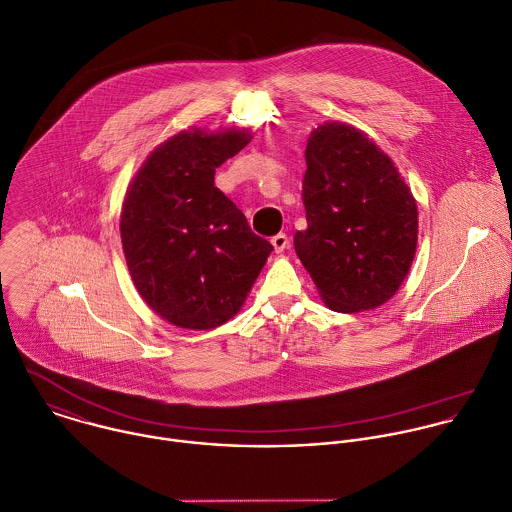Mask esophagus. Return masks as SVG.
<instances>
[{
    "label": "esophagus",
    "instance_id": "obj_1",
    "mask_svg": "<svg viewBox=\"0 0 512 512\" xmlns=\"http://www.w3.org/2000/svg\"><path fill=\"white\" fill-rule=\"evenodd\" d=\"M271 245L275 249V253H283L287 247H289V237L285 233H279L271 239Z\"/></svg>",
    "mask_w": 512,
    "mask_h": 512
}]
</instances>
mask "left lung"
<instances>
[{
  "instance_id": "obj_1",
  "label": "left lung",
  "mask_w": 512,
  "mask_h": 512,
  "mask_svg": "<svg viewBox=\"0 0 512 512\" xmlns=\"http://www.w3.org/2000/svg\"><path fill=\"white\" fill-rule=\"evenodd\" d=\"M307 229L295 253L331 311L384 305L418 245V207L394 160L360 128L323 122L305 146Z\"/></svg>"
}]
</instances>
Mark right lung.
I'll list each match as a JSON object with an SVG mask.
<instances>
[{"mask_svg": "<svg viewBox=\"0 0 512 512\" xmlns=\"http://www.w3.org/2000/svg\"><path fill=\"white\" fill-rule=\"evenodd\" d=\"M251 138L245 128L181 130L146 156L126 189L120 239L132 283L177 327L229 321L273 251L215 187V168Z\"/></svg>", "mask_w": 512, "mask_h": 512, "instance_id": "1", "label": "right lung"}]
</instances>
